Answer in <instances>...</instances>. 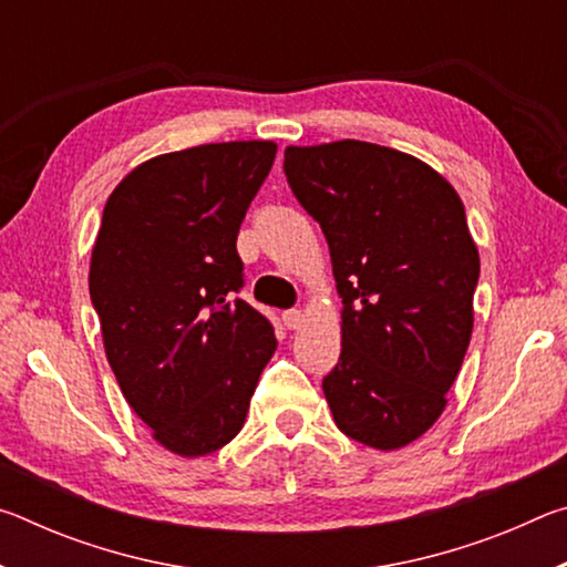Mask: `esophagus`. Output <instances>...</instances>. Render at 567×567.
<instances>
[{
	"label": "esophagus",
	"instance_id": "esophagus-1",
	"mask_svg": "<svg viewBox=\"0 0 567 567\" xmlns=\"http://www.w3.org/2000/svg\"><path fill=\"white\" fill-rule=\"evenodd\" d=\"M282 322H285L287 330H297L302 324V312L300 310H285Z\"/></svg>",
	"mask_w": 567,
	"mask_h": 567
}]
</instances>
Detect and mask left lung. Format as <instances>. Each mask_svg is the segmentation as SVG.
Returning a JSON list of instances; mask_svg holds the SVG:
<instances>
[{"instance_id": "1", "label": "left lung", "mask_w": 567, "mask_h": 567, "mask_svg": "<svg viewBox=\"0 0 567 567\" xmlns=\"http://www.w3.org/2000/svg\"><path fill=\"white\" fill-rule=\"evenodd\" d=\"M285 175L330 245L342 352L322 390L344 435L405 447L443 415L473 334L477 247L445 177L342 140L287 147Z\"/></svg>"}]
</instances>
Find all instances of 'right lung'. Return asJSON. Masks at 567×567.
I'll list each match as a JSON object with an SVG mask.
<instances>
[{
    "mask_svg": "<svg viewBox=\"0 0 567 567\" xmlns=\"http://www.w3.org/2000/svg\"><path fill=\"white\" fill-rule=\"evenodd\" d=\"M275 142H219L142 162L104 205L90 297L120 390L162 447L209 455L245 425L277 348L239 300L237 233Z\"/></svg>",
    "mask_w": 567,
    "mask_h": 567,
    "instance_id": "obj_1",
    "label": "right lung"
}]
</instances>
